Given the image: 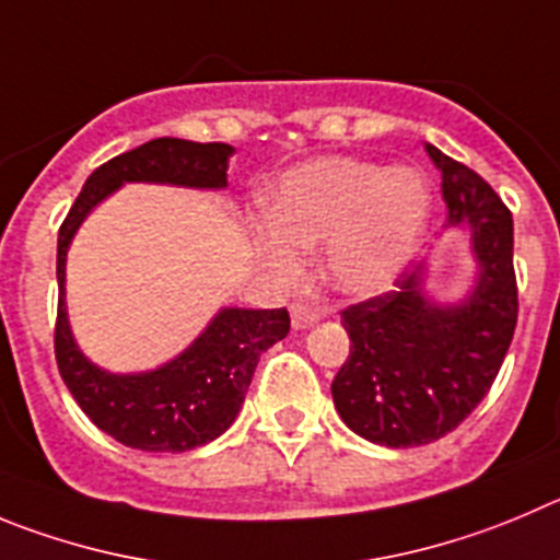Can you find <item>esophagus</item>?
Masks as SVG:
<instances>
[{
  "label": "esophagus",
  "mask_w": 560,
  "mask_h": 560,
  "mask_svg": "<svg viewBox=\"0 0 560 560\" xmlns=\"http://www.w3.org/2000/svg\"><path fill=\"white\" fill-rule=\"evenodd\" d=\"M290 315H292V328L301 331V328H310L320 320V310L317 306L304 304V301H298V304L290 306Z\"/></svg>",
  "instance_id": "1"
}]
</instances>
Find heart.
<instances>
[{"label": "heart", "instance_id": "1", "mask_svg": "<svg viewBox=\"0 0 560 560\" xmlns=\"http://www.w3.org/2000/svg\"><path fill=\"white\" fill-rule=\"evenodd\" d=\"M433 192L415 168L353 156H320L281 176L265 218L270 268L298 273L292 250H323V273L339 292L370 298L392 287L420 248Z\"/></svg>", "mask_w": 560, "mask_h": 560}]
</instances>
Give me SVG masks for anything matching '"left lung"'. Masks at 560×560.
<instances>
[{
    "label": "left lung",
    "mask_w": 560,
    "mask_h": 560,
    "mask_svg": "<svg viewBox=\"0 0 560 560\" xmlns=\"http://www.w3.org/2000/svg\"><path fill=\"white\" fill-rule=\"evenodd\" d=\"M442 171L447 223H467L478 281L462 304L425 295V262L395 290L342 312L351 337L331 384L334 406L353 433L386 447L436 442L462 425L492 389L516 328L514 221L492 185L425 143Z\"/></svg>",
    "instance_id": "left-lung-1"
}]
</instances>
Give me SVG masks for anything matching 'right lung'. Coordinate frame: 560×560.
<instances>
[{
    "label": "right lung",
    "instance_id": "obj_1",
    "mask_svg": "<svg viewBox=\"0 0 560 560\" xmlns=\"http://www.w3.org/2000/svg\"><path fill=\"white\" fill-rule=\"evenodd\" d=\"M226 143H192L156 138L127 154L113 156L88 176L57 234V370L93 425L135 451L185 453L221 436L237 417L259 357L287 337V310H237L226 306L212 317L201 337L156 370L115 375L88 362L66 315V254L77 229L98 201L124 182L226 187Z\"/></svg>",
    "mask_w": 560,
    "mask_h": 560
}]
</instances>
